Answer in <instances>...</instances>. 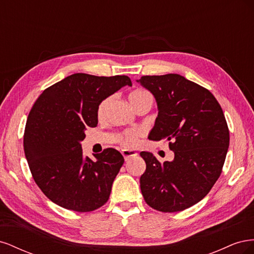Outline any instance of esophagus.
I'll use <instances>...</instances> for the list:
<instances>
[{"label": "esophagus", "mask_w": 254, "mask_h": 254, "mask_svg": "<svg viewBox=\"0 0 254 254\" xmlns=\"http://www.w3.org/2000/svg\"><path fill=\"white\" fill-rule=\"evenodd\" d=\"M122 155L124 156V159L127 161V160H129L130 158H132V157L137 156V152H135V151H133V150H127V149H124V150H122Z\"/></svg>", "instance_id": "34e87169"}]
</instances>
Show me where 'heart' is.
I'll list each match as a JSON object with an SVG mask.
<instances>
[{"label": "heart", "mask_w": 254, "mask_h": 254, "mask_svg": "<svg viewBox=\"0 0 254 254\" xmlns=\"http://www.w3.org/2000/svg\"><path fill=\"white\" fill-rule=\"evenodd\" d=\"M148 99H151V96L148 92H146L144 90H134L129 94V101L135 109L139 108L141 105H143L146 101H148ZM111 101H112V96H109L105 98L104 101L99 104L97 108V117L99 119H103L105 117L107 109H108ZM140 136H141L140 130L137 129L125 130V131H123L119 135V142L123 146H125V147H133V146L137 144V141H139Z\"/></svg>", "instance_id": "heart-1"}]
</instances>
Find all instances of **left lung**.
I'll use <instances>...</instances> for the list:
<instances>
[{"instance_id": "left-lung-1", "label": "left lung", "mask_w": 254, "mask_h": 254, "mask_svg": "<svg viewBox=\"0 0 254 254\" xmlns=\"http://www.w3.org/2000/svg\"><path fill=\"white\" fill-rule=\"evenodd\" d=\"M137 81L158 104L149 140L168 141L175 153L163 163L151 152L140 153L146 163L142 195L157 211H183L209 194L222 172L230 142L226 118L209 90L179 74L142 76Z\"/></svg>"}]
</instances>
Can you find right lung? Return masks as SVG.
I'll use <instances>...</instances> for the list:
<instances>
[{
  "label": "right lung",
  "instance_id": "right-lung-1",
  "mask_svg": "<svg viewBox=\"0 0 254 254\" xmlns=\"http://www.w3.org/2000/svg\"><path fill=\"white\" fill-rule=\"evenodd\" d=\"M126 84L132 83L125 75L76 73L37 98L25 125L24 152L36 184L54 203L86 213L108 201L124 157L106 148L92 161L80 142L84 130L97 126L99 104Z\"/></svg>",
  "mask_w": 254,
  "mask_h": 254
}]
</instances>
